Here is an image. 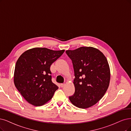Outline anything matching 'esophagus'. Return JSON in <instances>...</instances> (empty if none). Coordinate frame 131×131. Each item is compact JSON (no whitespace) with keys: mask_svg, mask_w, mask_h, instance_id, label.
Masks as SVG:
<instances>
[{"mask_svg":"<svg viewBox=\"0 0 131 131\" xmlns=\"http://www.w3.org/2000/svg\"><path fill=\"white\" fill-rule=\"evenodd\" d=\"M65 84H60V86L61 87V88H63V87H64V86H65Z\"/></svg>","mask_w":131,"mask_h":131,"instance_id":"obj_1","label":"esophagus"}]
</instances>
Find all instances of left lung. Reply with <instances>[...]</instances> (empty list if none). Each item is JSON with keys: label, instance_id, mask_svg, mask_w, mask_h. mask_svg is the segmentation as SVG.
<instances>
[{"label": "left lung", "instance_id": "1", "mask_svg": "<svg viewBox=\"0 0 131 131\" xmlns=\"http://www.w3.org/2000/svg\"><path fill=\"white\" fill-rule=\"evenodd\" d=\"M66 53L72 61L75 76V92L69 99L77 107H91L102 98L108 88L107 60L102 52L92 47H81Z\"/></svg>", "mask_w": 131, "mask_h": 131}]
</instances>
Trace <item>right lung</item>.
<instances>
[{
	"mask_svg": "<svg viewBox=\"0 0 131 131\" xmlns=\"http://www.w3.org/2000/svg\"><path fill=\"white\" fill-rule=\"evenodd\" d=\"M64 51L36 47L24 52L18 58L14 83L28 103L39 106L52 99L58 87L52 81L50 66Z\"/></svg>",
	"mask_w": 131,
	"mask_h": 131,
	"instance_id": "add662e5",
	"label": "right lung"
}]
</instances>
